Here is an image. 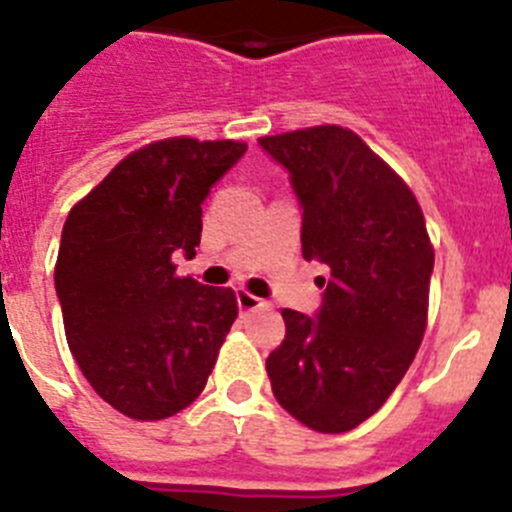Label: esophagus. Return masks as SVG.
<instances>
[{"mask_svg":"<svg viewBox=\"0 0 512 512\" xmlns=\"http://www.w3.org/2000/svg\"><path fill=\"white\" fill-rule=\"evenodd\" d=\"M238 307H241L243 312H251V310H261V307H269V302L251 295V292H246V289H241V292H238Z\"/></svg>","mask_w":512,"mask_h":512,"instance_id":"obj_1","label":"esophagus"}]
</instances>
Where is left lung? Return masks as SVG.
Listing matches in <instances>:
<instances>
[{
  "mask_svg": "<svg viewBox=\"0 0 512 512\" xmlns=\"http://www.w3.org/2000/svg\"><path fill=\"white\" fill-rule=\"evenodd\" d=\"M259 143L289 171L302 256L330 269L318 318L282 310L271 392L312 431L346 433L382 408L423 341L433 271L423 210L354 130L315 125Z\"/></svg>",
  "mask_w": 512,
  "mask_h": 512,
  "instance_id": "1",
  "label": "left lung"
}]
</instances>
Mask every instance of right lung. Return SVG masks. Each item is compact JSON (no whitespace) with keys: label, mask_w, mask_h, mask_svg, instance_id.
Here are the masks:
<instances>
[{"label":"right lung","mask_w":512,"mask_h":512,"mask_svg":"<svg viewBox=\"0 0 512 512\" xmlns=\"http://www.w3.org/2000/svg\"><path fill=\"white\" fill-rule=\"evenodd\" d=\"M238 140L164 138L125 156L71 207L56 292L71 354L94 392L133 420H164L205 390L238 318L233 289L176 274L202 202L246 153Z\"/></svg>","instance_id":"1"}]
</instances>
